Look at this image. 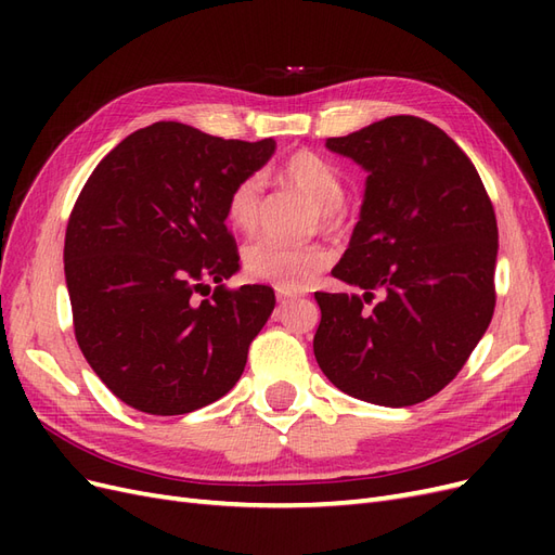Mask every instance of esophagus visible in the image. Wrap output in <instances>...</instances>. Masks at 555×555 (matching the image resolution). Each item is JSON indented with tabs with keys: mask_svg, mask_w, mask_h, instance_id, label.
<instances>
[{
	"mask_svg": "<svg viewBox=\"0 0 555 555\" xmlns=\"http://www.w3.org/2000/svg\"><path fill=\"white\" fill-rule=\"evenodd\" d=\"M275 296H278L280 304H289V300L300 298L304 294H300V292H292V289H278V292H275Z\"/></svg>",
	"mask_w": 555,
	"mask_h": 555,
	"instance_id": "obj_1",
	"label": "esophagus"
}]
</instances>
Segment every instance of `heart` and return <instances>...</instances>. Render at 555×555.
Instances as JSON below:
<instances>
[{
    "instance_id": "b5f03b06",
    "label": "heart",
    "mask_w": 555,
    "mask_h": 555,
    "mask_svg": "<svg viewBox=\"0 0 555 555\" xmlns=\"http://www.w3.org/2000/svg\"><path fill=\"white\" fill-rule=\"evenodd\" d=\"M275 178L310 201L317 208L319 224L324 229H338L343 224L340 206L345 201V180L333 162L312 153V150H296L278 166ZM261 178H241L227 196V222L241 233H251L261 222ZM328 259L331 255L322 243L284 245L273 238H259L245 247L243 268L251 280L296 292L322 273Z\"/></svg>"
}]
</instances>
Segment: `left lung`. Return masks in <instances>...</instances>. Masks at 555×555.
Returning <instances> with one entry per match:
<instances>
[{
    "instance_id": "1",
    "label": "left lung",
    "mask_w": 555,
    "mask_h": 555,
    "mask_svg": "<svg viewBox=\"0 0 555 555\" xmlns=\"http://www.w3.org/2000/svg\"><path fill=\"white\" fill-rule=\"evenodd\" d=\"M326 145L371 176L361 220L333 268L363 294L314 292V357L340 391L408 408L442 391L491 324L493 204L475 164L424 117H384Z\"/></svg>"
}]
</instances>
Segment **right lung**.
<instances>
[{"instance_id":"1","label":"right lung","mask_w":555,"mask_h":555,"mask_svg":"<svg viewBox=\"0 0 555 555\" xmlns=\"http://www.w3.org/2000/svg\"><path fill=\"white\" fill-rule=\"evenodd\" d=\"M273 150V139L155 122L117 143L82 184L64 236L74 333L129 408L188 414L241 379L275 294L224 284L241 259L224 206Z\"/></svg>"}]
</instances>
